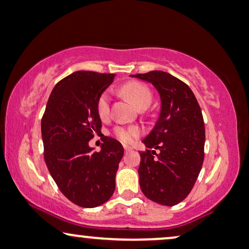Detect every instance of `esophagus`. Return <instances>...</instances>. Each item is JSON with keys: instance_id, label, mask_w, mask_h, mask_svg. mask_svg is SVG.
<instances>
[{"instance_id": "esophagus-1", "label": "esophagus", "mask_w": 249, "mask_h": 249, "mask_svg": "<svg viewBox=\"0 0 249 249\" xmlns=\"http://www.w3.org/2000/svg\"><path fill=\"white\" fill-rule=\"evenodd\" d=\"M124 152H125V153L130 152V151H131V147H130V146H127V145H124Z\"/></svg>"}]
</instances>
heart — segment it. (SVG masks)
<instances>
[{
  "label": "heart",
  "mask_w": 249,
  "mask_h": 249,
  "mask_svg": "<svg viewBox=\"0 0 249 249\" xmlns=\"http://www.w3.org/2000/svg\"><path fill=\"white\" fill-rule=\"evenodd\" d=\"M122 92L132 104L136 106L137 108L143 107V106H148L152 102V92L147 88L146 86L141 82H128L122 87ZM109 93L108 91H104L99 96L97 101V113L99 118L106 119L109 114ZM115 137L120 140L122 143H131L132 141L140 135V129L136 127H115L114 130Z\"/></svg>",
  "instance_id": "b5f03b06"
}]
</instances>
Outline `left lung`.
Instances as JSON below:
<instances>
[{
  "label": "left lung",
  "instance_id": "obj_1",
  "mask_svg": "<svg viewBox=\"0 0 249 249\" xmlns=\"http://www.w3.org/2000/svg\"><path fill=\"white\" fill-rule=\"evenodd\" d=\"M156 87L161 98L159 119L143 140L138 168L142 192L163 206L183 201L195 185L205 157L201 108L190 87L162 71L134 74ZM160 153L156 154L155 150Z\"/></svg>",
  "mask_w": 249,
  "mask_h": 249
}]
</instances>
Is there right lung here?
Returning <instances> with one entry per match:
<instances>
[{
  "label": "right lung",
  "mask_w": 249,
  "mask_h": 249,
  "mask_svg": "<svg viewBox=\"0 0 249 249\" xmlns=\"http://www.w3.org/2000/svg\"><path fill=\"white\" fill-rule=\"evenodd\" d=\"M114 74L77 71L51 91L41 121L44 161L58 189L80 207L93 208L111 198L124 147L101 132L97 101ZM103 143L99 153L89 146L94 134Z\"/></svg>",
  "instance_id": "1"
}]
</instances>
